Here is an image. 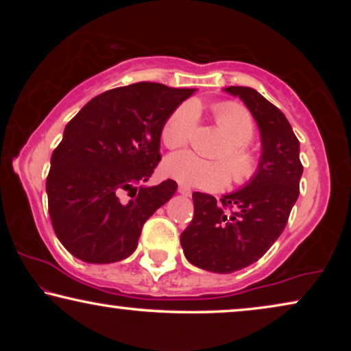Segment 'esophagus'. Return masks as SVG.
<instances>
[{"label":"esophagus","mask_w":351,"mask_h":351,"mask_svg":"<svg viewBox=\"0 0 351 351\" xmlns=\"http://www.w3.org/2000/svg\"><path fill=\"white\" fill-rule=\"evenodd\" d=\"M179 193L184 195V196H190L191 195V190L189 189V186H185V185H179Z\"/></svg>","instance_id":"1"}]
</instances>
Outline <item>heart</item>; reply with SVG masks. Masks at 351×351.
I'll use <instances>...</instances> for the list:
<instances>
[{
  "mask_svg": "<svg viewBox=\"0 0 351 351\" xmlns=\"http://www.w3.org/2000/svg\"><path fill=\"white\" fill-rule=\"evenodd\" d=\"M214 121L227 138L225 145L217 155L221 161L201 160L191 152H177L166 158L165 172L171 179L185 186L201 190H222L228 184L230 174L237 185H246L258 172V156L247 143L252 141L256 124L251 113L241 105L227 102L214 108ZM196 126V108L186 104L176 108L166 119L161 129V138L167 148L185 145L190 141Z\"/></svg>",
  "mask_w": 351,
  "mask_h": 351,
  "instance_id": "obj_1",
  "label": "heart"
}]
</instances>
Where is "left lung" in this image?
Masks as SVG:
<instances>
[{"instance_id": "obj_1", "label": "left lung", "mask_w": 351, "mask_h": 351, "mask_svg": "<svg viewBox=\"0 0 351 351\" xmlns=\"http://www.w3.org/2000/svg\"><path fill=\"white\" fill-rule=\"evenodd\" d=\"M249 108L261 131L256 177L220 201L193 193L195 215L180 234L186 261L214 273H233L257 262L280 238L299 198L304 166L300 143L278 107L246 86L225 88Z\"/></svg>"}]
</instances>
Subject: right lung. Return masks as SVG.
Segmentation results:
<instances>
[{
    "mask_svg": "<svg viewBox=\"0 0 351 351\" xmlns=\"http://www.w3.org/2000/svg\"><path fill=\"white\" fill-rule=\"evenodd\" d=\"M195 89L136 83L89 100L65 126L46 180L52 227L69 252L113 263L136 251L143 223L177 190L143 186L161 160V129Z\"/></svg>",
    "mask_w": 351,
    "mask_h": 351,
    "instance_id": "add662e5",
    "label": "right lung"
}]
</instances>
